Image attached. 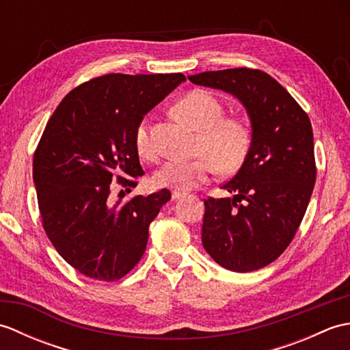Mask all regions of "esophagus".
Returning <instances> with one entry per match:
<instances>
[{"mask_svg":"<svg viewBox=\"0 0 350 350\" xmlns=\"http://www.w3.org/2000/svg\"><path fill=\"white\" fill-rule=\"evenodd\" d=\"M185 196H187V194H182V192H177V191H173V192H171V198H173L174 202H176V200H180V198H183Z\"/></svg>","mask_w":350,"mask_h":350,"instance_id":"34e87169","label":"esophagus"}]
</instances>
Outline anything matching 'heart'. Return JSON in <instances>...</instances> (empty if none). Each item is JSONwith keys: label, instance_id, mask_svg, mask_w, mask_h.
Segmentation results:
<instances>
[{"label": "heart", "instance_id": "1", "mask_svg": "<svg viewBox=\"0 0 350 350\" xmlns=\"http://www.w3.org/2000/svg\"><path fill=\"white\" fill-rule=\"evenodd\" d=\"M174 114L198 132L192 161H168L156 171V187L177 192H188L211 180L215 170L232 174L242 167L251 148L248 124L234 117H224L222 102L207 90H192L177 100ZM135 148L141 158L153 159L154 147L150 139L147 118L135 129Z\"/></svg>", "mask_w": 350, "mask_h": 350}]
</instances>
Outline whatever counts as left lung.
I'll return each mask as SVG.
<instances>
[{"mask_svg": "<svg viewBox=\"0 0 350 350\" xmlns=\"http://www.w3.org/2000/svg\"><path fill=\"white\" fill-rule=\"evenodd\" d=\"M192 84L233 94L251 120L247 159L222 189L232 198L204 200L202 241L226 269L251 272L277 260L306 215L316 182L310 118L284 87L257 69L188 77Z\"/></svg>", "mask_w": 350, "mask_h": 350, "instance_id": "1", "label": "left lung"}]
</instances>
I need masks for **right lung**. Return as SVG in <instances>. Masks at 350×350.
I'll use <instances>...</instances> for the list:
<instances>
[{"label":"right lung","instance_id":"1","mask_svg":"<svg viewBox=\"0 0 350 350\" xmlns=\"http://www.w3.org/2000/svg\"><path fill=\"white\" fill-rule=\"evenodd\" d=\"M185 79L182 73L93 78L73 88L46 123L33 159L42 224L58 254L88 278L120 280L144 254L148 226L170 191L111 206L109 185L137 187L126 179L144 174L137 126Z\"/></svg>","mask_w":350,"mask_h":350}]
</instances>
